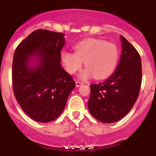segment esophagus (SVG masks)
<instances>
[{
  "instance_id": "esophagus-1",
  "label": "esophagus",
  "mask_w": 156,
  "mask_h": 156,
  "mask_svg": "<svg viewBox=\"0 0 156 156\" xmlns=\"http://www.w3.org/2000/svg\"><path fill=\"white\" fill-rule=\"evenodd\" d=\"M82 84H83V83L81 82V81L76 80V86L77 87H80V86H81Z\"/></svg>"
}]
</instances>
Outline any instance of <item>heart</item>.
<instances>
[{
	"label": "heart",
	"instance_id": "1",
	"mask_svg": "<svg viewBox=\"0 0 156 156\" xmlns=\"http://www.w3.org/2000/svg\"><path fill=\"white\" fill-rule=\"evenodd\" d=\"M75 52L63 51L62 61L69 73L73 74L81 69L83 62L87 67L81 77L86 79L94 75L96 79H104L115 70L119 60V50L115 44L103 40L87 39L74 46Z\"/></svg>",
	"mask_w": 156,
	"mask_h": 156
}]
</instances>
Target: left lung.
I'll return each instance as SVG.
<instances>
[{
    "mask_svg": "<svg viewBox=\"0 0 156 156\" xmlns=\"http://www.w3.org/2000/svg\"><path fill=\"white\" fill-rule=\"evenodd\" d=\"M122 53L114 73L103 82L90 84L88 108L100 122L119 121L135 104L142 80L141 59L136 48L121 36Z\"/></svg>",
    "mask_w": 156,
    "mask_h": 156,
    "instance_id": "1",
    "label": "left lung"
}]
</instances>
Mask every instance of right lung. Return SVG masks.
<instances>
[{
	"label": "right lung",
	"instance_id": "1",
	"mask_svg": "<svg viewBox=\"0 0 156 156\" xmlns=\"http://www.w3.org/2000/svg\"><path fill=\"white\" fill-rule=\"evenodd\" d=\"M64 34L37 30L17 46L12 62V87L22 109L34 120L48 122L64 110L69 95L76 86L73 78L63 69L61 51ZM38 58L34 68L30 58Z\"/></svg>",
	"mask_w": 156,
	"mask_h": 156
}]
</instances>
